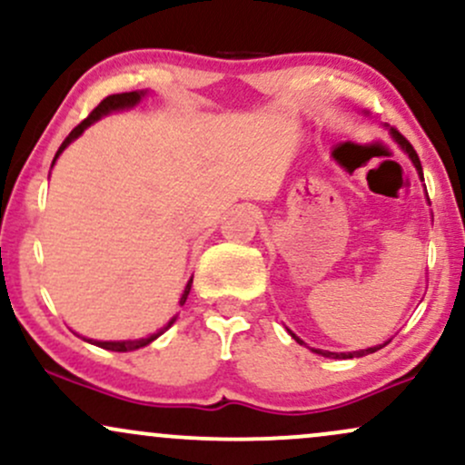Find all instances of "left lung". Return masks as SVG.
<instances>
[{
	"instance_id": "obj_1",
	"label": "left lung",
	"mask_w": 465,
	"mask_h": 465,
	"mask_svg": "<svg viewBox=\"0 0 465 465\" xmlns=\"http://www.w3.org/2000/svg\"><path fill=\"white\" fill-rule=\"evenodd\" d=\"M391 135H393V140H396V142L400 143V146H402V151H407V153H409L411 162H413L415 168H418V173H420V177H421V163H420V157H418V153H415V148L411 146L407 137H404L402 133H398L396 129H391ZM421 179H424V177H421ZM291 334H292V332H291ZM292 339H295L297 343H302V345H303V341H302V339H297L295 334H292ZM387 343H389V341H387ZM387 343H382V345H376V348H367V350H361V351H350V354H339V351H323V350H312V351H317V354H322V356H328V359H359V356L371 354V351H376V350L385 348Z\"/></svg>"
}]
</instances>
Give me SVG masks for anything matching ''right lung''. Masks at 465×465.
<instances>
[{
    "instance_id": "right-lung-1",
    "label": "right lung",
    "mask_w": 465,
    "mask_h": 465,
    "mask_svg": "<svg viewBox=\"0 0 465 465\" xmlns=\"http://www.w3.org/2000/svg\"><path fill=\"white\" fill-rule=\"evenodd\" d=\"M142 95H143V92H126V94L106 95L103 103L95 106L92 114L84 117V120L80 122L76 129L69 133V135L65 137V142H63L61 148H58V151H56V157H58V154H61L63 151H65V148L69 146V142L76 140L80 133L87 129V126H92L95 120H100V117H103V115L111 114V111H120V109H129V106H135V104L142 100ZM56 157H54V162H56ZM54 162H52V165H54ZM190 286H192V280L188 282V286H185L183 295H181V302H179L181 306H183L185 300H188ZM173 322H174V319H173ZM173 322H170V323H173ZM170 323H168V325H170ZM159 334H162V332H159ZM159 334H153V336H148V339H140V341H92V339H89V343L98 345V348H103V350H111V351H131V350H137V348H143V345H148V343H151V341L157 339Z\"/></svg>"
}]
</instances>
